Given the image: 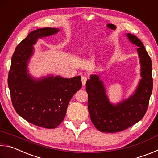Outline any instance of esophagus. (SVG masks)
Instances as JSON below:
<instances>
[{
    "label": "esophagus",
    "instance_id": "1",
    "mask_svg": "<svg viewBox=\"0 0 158 158\" xmlns=\"http://www.w3.org/2000/svg\"><path fill=\"white\" fill-rule=\"evenodd\" d=\"M87 81V77H81V82H82V85L85 86V83H86Z\"/></svg>",
    "mask_w": 158,
    "mask_h": 158
}]
</instances>
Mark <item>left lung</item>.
Segmentation results:
<instances>
[{"label": "left lung", "instance_id": "left-lung-1", "mask_svg": "<svg viewBox=\"0 0 158 158\" xmlns=\"http://www.w3.org/2000/svg\"><path fill=\"white\" fill-rule=\"evenodd\" d=\"M126 36L132 44L138 47L141 66V79L132 95L115 105L109 101L103 81L97 74H91L85 84L90 120L102 132H121L141 121L146 112L153 90L151 58L137 37L130 33H127Z\"/></svg>", "mask_w": 158, "mask_h": 158}]
</instances>
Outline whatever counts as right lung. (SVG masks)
<instances>
[{
	"label": "right lung",
	"instance_id": "1",
	"mask_svg": "<svg viewBox=\"0 0 158 158\" xmlns=\"http://www.w3.org/2000/svg\"><path fill=\"white\" fill-rule=\"evenodd\" d=\"M58 28L32 31L16 47L8 74V87L13 106L23 119L37 126L52 129L63 121L73 96L82 86L81 77L63 78L53 74L35 79L28 65L38 39L56 34Z\"/></svg>",
	"mask_w": 158,
	"mask_h": 158
}]
</instances>
